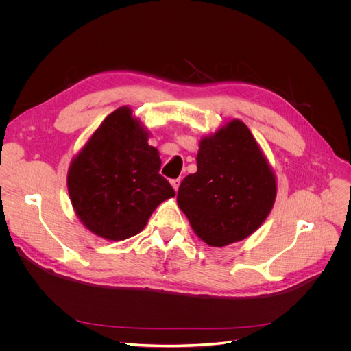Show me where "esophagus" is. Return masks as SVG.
<instances>
[{
    "instance_id": "obj_1",
    "label": "esophagus",
    "mask_w": 351,
    "mask_h": 351,
    "mask_svg": "<svg viewBox=\"0 0 351 351\" xmlns=\"http://www.w3.org/2000/svg\"><path fill=\"white\" fill-rule=\"evenodd\" d=\"M171 183H172L173 189L178 191V189H179V185H180V179H173V180H171Z\"/></svg>"
}]
</instances>
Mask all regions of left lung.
<instances>
[{
  "label": "left lung",
  "mask_w": 351,
  "mask_h": 351,
  "mask_svg": "<svg viewBox=\"0 0 351 351\" xmlns=\"http://www.w3.org/2000/svg\"><path fill=\"white\" fill-rule=\"evenodd\" d=\"M197 172L182 180L178 205L209 246L243 241L276 199V179L249 128L233 119L199 143Z\"/></svg>",
  "instance_id": "left-lung-1"
}]
</instances>
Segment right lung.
Returning a JSON list of instances; mask_svg holds the SVG:
<instances>
[{
    "label": "right lung",
    "mask_w": 351,
    "mask_h": 351,
    "mask_svg": "<svg viewBox=\"0 0 351 351\" xmlns=\"http://www.w3.org/2000/svg\"><path fill=\"white\" fill-rule=\"evenodd\" d=\"M160 163L131 109L109 114L68 171L69 197L81 222L108 241L138 234L160 202L175 196L159 173Z\"/></svg>",
    "instance_id": "right-lung-1"
}]
</instances>
